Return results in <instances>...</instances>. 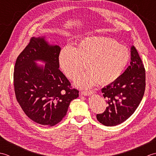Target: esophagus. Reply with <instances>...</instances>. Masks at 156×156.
<instances>
[{
  "label": "esophagus",
  "instance_id": "1",
  "mask_svg": "<svg viewBox=\"0 0 156 156\" xmlns=\"http://www.w3.org/2000/svg\"><path fill=\"white\" fill-rule=\"evenodd\" d=\"M94 92V90H87V91H83V92H82L81 93H82V94H83V95H90V94H93Z\"/></svg>",
  "mask_w": 156,
  "mask_h": 156
}]
</instances>
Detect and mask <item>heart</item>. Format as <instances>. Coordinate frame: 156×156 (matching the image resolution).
Segmentation results:
<instances>
[{
    "instance_id": "b5f03b06",
    "label": "heart",
    "mask_w": 156,
    "mask_h": 156,
    "mask_svg": "<svg viewBox=\"0 0 156 156\" xmlns=\"http://www.w3.org/2000/svg\"><path fill=\"white\" fill-rule=\"evenodd\" d=\"M130 59L125 46L111 38L87 37L76 45L66 46L59 54V64L67 77L74 79L86 68L89 71L79 75L76 85L90 88L98 82L106 85L121 76Z\"/></svg>"
}]
</instances>
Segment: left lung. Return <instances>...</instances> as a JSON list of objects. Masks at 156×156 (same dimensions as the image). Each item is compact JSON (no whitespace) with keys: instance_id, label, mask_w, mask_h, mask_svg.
<instances>
[{"instance_id":"left-lung-1","label":"left lung","mask_w":156,"mask_h":156,"mask_svg":"<svg viewBox=\"0 0 156 156\" xmlns=\"http://www.w3.org/2000/svg\"><path fill=\"white\" fill-rule=\"evenodd\" d=\"M130 66L119 77L102 88L108 107L97 115V120L106 126L122 123L133 114L143 98L145 89L144 65L133 45L131 48Z\"/></svg>"}]
</instances>
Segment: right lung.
<instances>
[{
	"label": "right lung",
	"mask_w": 156,
	"mask_h": 156,
	"mask_svg": "<svg viewBox=\"0 0 156 156\" xmlns=\"http://www.w3.org/2000/svg\"><path fill=\"white\" fill-rule=\"evenodd\" d=\"M61 48L44 37H34L16 58L13 73L15 97L23 111L38 124L54 126L67 113L79 91L59 69ZM46 62L40 67L34 62Z\"/></svg>",
	"instance_id": "right-lung-1"
}]
</instances>
